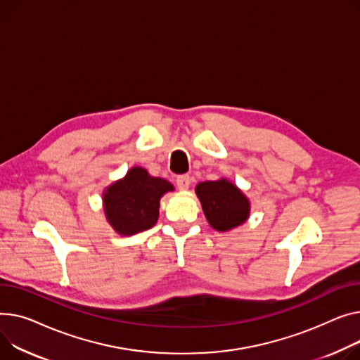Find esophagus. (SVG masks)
Segmentation results:
<instances>
[{"instance_id":"esophagus-1","label":"esophagus","mask_w":360,"mask_h":360,"mask_svg":"<svg viewBox=\"0 0 360 360\" xmlns=\"http://www.w3.org/2000/svg\"><path fill=\"white\" fill-rule=\"evenodd\" d=\"M191 185V178L189 175H179L176 178V186L181 189V191H186Z\"/></svg>"}]
</instances>
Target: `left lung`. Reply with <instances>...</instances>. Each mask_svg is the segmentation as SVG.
<instances>
[{"label":"left lung","mask_w":360,"mask_h":360,"mask_svg":"<svg viewBox=\"0 0 360 360\" xmlns=\"http://www.w3.org/2000/svg\"><path fill=\"white\" fill-rule=\"evenodd\" d=\"M195 193L210 226L227 231L243 224L249 217L250 204L242 191L226 179L200 182Z\"/></svg>","instance_id":"obj_1"}]
</instances>
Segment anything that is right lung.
<instances>
[{"label":"right lung","mask_w":360,"mask_h":360,"mask_svg":"<svg viewBox=\"0 0 360 360\" xmlns=\"http://www.w3.org/2000/svg\"><path fill=\"white\" fill-rule=\"evenodd\" d=\"M174 186L153 178L143 167H133L124 179L112 184L104 193V210L112 229L124 236L153 227L159 217L160 197Z\"/></svg>","instance_id":"1"}]
</instances>
